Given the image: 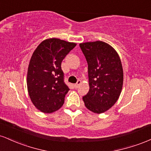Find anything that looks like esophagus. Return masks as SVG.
<instances>
[{"instance_id":"1","label":"esophagus","mask_w":151,"mask_h":151,"mask_svg":"<svg viewBox=\"0 0 151 151\" xmlns=\"http://www.w3.org/2000/svg\"><path fill=\"white\" fill-rule=\"evenodd\" d=\"M80 84H81V81L80 80H78L77 82L76 83V84H74V88H75V89H77V88L79 87V86L80 85Z\"/></svg>"}]
</instances>
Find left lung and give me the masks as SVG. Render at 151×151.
Here are the masks:
<instances>
[{"mask_svg": "<svg viewBox=\"0 0 151 151\" xmlns=\"http://www.w3.org/2000/svg\"><path fill=\"white\" fill-rule=\"evenodd\" d=\"M88 64L89 90L82 97L91 111L101 114L116 102L121 92L124 73L116 50L102 41L79 44Z\"/></svg>", "mask_w": 151, "mask_h": 151, "instance_id": "1", "label": "left lung"}]
</instances>
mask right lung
Here are the masks:
<instances>
[{"instance_id": "add662e5", "label": "right lung", "mask_w": 151, "mask_h": 151, "mask_svg": "<svg viewBox=\"0 0 151 151\" xmlns=\"http://www.w3.org/2000/svg\"><path fill=\"white\" fill-rule=\"evenodd\" d=\"M75 46V43L50 38L42 41L31 57L27 90L32 104L43 113H52L65 102L70 89L65 83L61 63Z\"/></svg>"}]
</instances>
